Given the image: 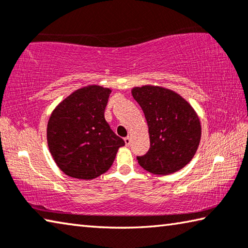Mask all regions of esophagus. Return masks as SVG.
Masks as SVG:
<instances>
[{"label":"esophagus","instance_id":"esophagus-1","mask_svg":"<svg viewBox=\"0 0 248 248\" xmlns=\"http://www.w3.org/2000/svg\"><path fill=\"white\" fill-rule=\"evenodd\" d=\"M124 140V143H125V145H130V143H131V137H130V136L125 137Z\"/></svg>","mask_w":248,"mask_h":248}]
</instances>
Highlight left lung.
<instances>
[{"mask_svg": "<svg viewBox=\"0 0 248 248\" xmlns=\"http://www.w3.org/2000/svg\"><path fill=\"white\" fill-rule=\"evenodd\" d=\"M133 98L144 112L150 149L138 163L154 175H170L186 166L197 152L201 125L190 104L176 92L161 86L133 87Z\"/></svg>", "mask_w": 248, "mask_h": 248, "instance_id": "obj_1", "label": "left lung"}]
</instances>
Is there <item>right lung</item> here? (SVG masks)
I'll use <instances>...</instances> for the list:
<instances>
[{
    "label": "right lung",
    "mask_w": 248,
    "mask_h": 248,
    "mask_svg": "<svg viewBox=\"0 0 248 248\" xmlns=\"http://www.w3.org/2000/svg\"><path fill=\"white\" fill-rule=\"evenodd\" d=\"M110 89L89 85L74 91L53 109L47 125L52 157L65 175L90 180L110 169L124 141L105 120Z\"/></svg>",
    "instance_id": "add662e5"
}]
</instances>
